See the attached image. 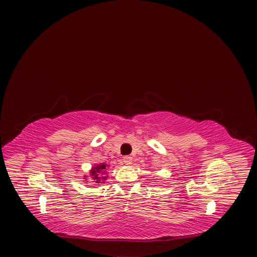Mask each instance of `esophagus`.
I'll return each instance as SVG.
<instances>
[{"mask_svg":"<svg viewBox=\"0 0 257 257\" xmlns=\"http://www.w3.org/2000/svg\"><path fill=\"white\" fill-rule=\"evenodd\" d=\"M123 162H124V164L131 165L132 162H133V159H132L131 157H124V158H123Z\"/></svg>","mask_w":257,"mask_h":257,"instance_id":"1","label":"esophagus"}]
</instances>
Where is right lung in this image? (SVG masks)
Masks as SVG:
<instances>
[{
    "label": "right lung",
    "mask_w": 257,
    "mask_h": 257,
    "mask_svg": "<svg viewBox=\"0 0 257 257\" xmlns=\"http://www.w3.org/2000/svg\"><path fill=\"white\" fill-rule=\"evenodd\" d=\"M106 170V165L105 164H99L95 167H93V170L91 172V176H93V178H94V180H96V182L100 181L99 179L100 177H98V173H105Z\"/></svg>",
    "instance_id": "1"
}]
</instances>
